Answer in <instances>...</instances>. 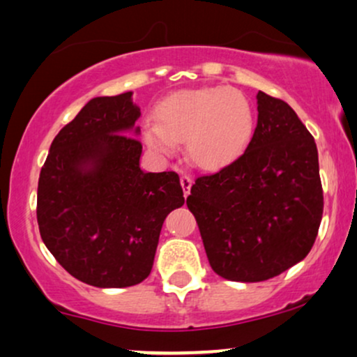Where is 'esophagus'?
Returning a JSON list of instances; mask_svg holds the SVG:
<instances>
[{
	"label": "esophagus",
	"mask_w": 357,
	"mask_h": 357,
	"mask_svg": "<svg viewBox=\"0 0 357 357\" xmlns=\"http://www.w3.org/2000/svg\"><path fill=\"white\" fill-rule=\"evenodd\" d=\"M180 183H182L183 195H185V197H188V193H190V188H192V177H190L188 174H183L182 177H180Z\"/></svg>",
	"instance_id": "1"
}]
</instances>
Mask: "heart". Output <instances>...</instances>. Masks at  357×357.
<instances>
[{"mask_svg":"<svg viewBox=\"0 0 357 357\" xmlns=\"http://www.w3.org/2000/svg\"><path fill=\"white\" fill-rule=\"evenodd\" d=\"M153 119L144 126V141L154 153L172 154L185 139L193 164L209 170L237 159L255 130L250 99L234 87L172 92L155 104Z\"/></svg>","mask_w":357,"mask_h":357,"instance_id":"1","label":"heart"}]
</instances>
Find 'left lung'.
<instances>
[{
  "label": "left lung",
  "mask_w": 357,
  "mask_h": 357,
  "mask_svg": "<svg viewBox=\"0 0 357 357\" xmlns=\"http://www.w3.org/2000/svg\"><path fill=\"white\" fill-rule=\"evenodd\" d=\"M257 104L245 151L187 198L209 265L229 281H266L304 260L324 214L314 136L284 100L258 91Z\"/></svg>",
  "instance_id": "8db88e82"
}]
</instances>
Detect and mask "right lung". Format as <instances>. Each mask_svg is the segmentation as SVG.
<instances>
[{
    "mask_svg": "<svg viewBox=\"0 0 357 357\" xmlns=\"http://www.w3.org/2000/svg\"><path fill=\"white\" fill-rule=\"evenodd\" d=\"M133 92L94 97L63 126L37 190L42 241L86 284L128 287L153 270L167 214L183 206L175 172H143Z\"/></svg>",
    "mask_w": 357,
    "mask_h": 357,
    "instance_id": "1",
    "label": "right lung"
}]
</instances>
